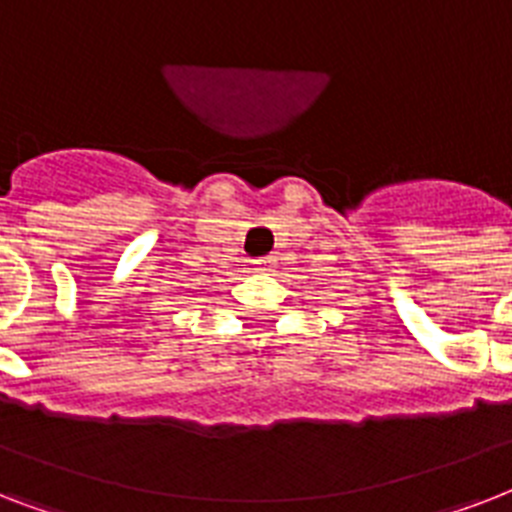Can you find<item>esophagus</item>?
I'll use <instances>...</instances> for the list:
<instances>
[{
    "mask_svg": "<svg viewBox=\"0 0 512 512\" xmlns=\"http://www.w3.org/2000/svg\"><path fill=\"white\" fill-rule=\"evenodd\" d=\"M257 268H260V271H271L273 265H276V255H268V257H260V260H257Z\"/></svg>",
    "mask_w": 512,
    "mask_h": 512,
    "instance_id": "34e87169",
    "label": "esophagus"
}]
</instances>
